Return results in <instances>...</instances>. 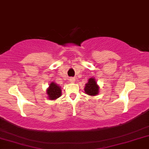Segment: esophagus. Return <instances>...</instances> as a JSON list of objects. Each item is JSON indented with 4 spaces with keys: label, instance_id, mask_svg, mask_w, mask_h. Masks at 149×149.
I'll use <instances>...</instances> for the list:
<instances>
[{
    "label": "esophagus",
    "instance_id": "obj_1",
    "mask_svg": "<svg viewBox=\"0 0 149 149\" xmlns=\"http://www.w3.org/2000/svg\"><path fill=\"white\" fill-rule=\"evenodd\" d=\"M69 82L70 83H74L75 82V79H74V78H69Z\"/></svg>",
    "mask_w": 149,
    "mask_h": 149
}]
</instances>
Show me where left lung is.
Instances as JSON below:
<instances>
[{"mask_svg":"<svg viewBox=\"0 0 149 149\" xmlns=\"http://www.w3.org/2000/svg\"><path fill=\"white\" fill-rule=\"evenodd\" d=\"M99 86L96 83L95 79L94 78H91L88 80V82L86 84L84 91L87 95L91 96H95L98 94Z\"/></svg>","mask_w":149,"mask_h":149,"instance_id":"1","label":"left lung"}]
</instances>
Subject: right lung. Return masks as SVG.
<instances>
[{"label": "right lung", "instance_id": "right-lung-1", "mask_svg": "<svg viewBox=\"0 0 149 149\" xmlns=\"http://www.w3.org/2000/svg\"><path fill=\"white\" fill-rule=\"evenodd\" d=\"M47 94L50 100H54L61 95V89L56 83L52 82L47 90Z\"/></svg>", "mask_w": 149, "mask_h": 149}]
</instances>
